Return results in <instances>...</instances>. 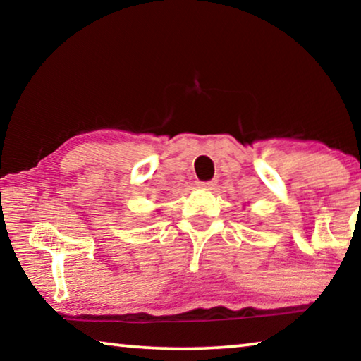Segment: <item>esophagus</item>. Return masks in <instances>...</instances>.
Returning a JSON list of instances; mask_svg holds the SVG:
<instances>
[{"label": "esophagus", "instance_id": "1", "mask_svg": "<svg viewBox=\"0 0 361 361\" xmlns=\"http://www.w3.org/2000/svg\"><path fill=\"white\" fill-rule=\"evenodd\" d=\"M216 185L215 180H210V181H199V186L204 188V190H212Z\"/></svg>", "mask_w": 361, "mask_h": 361}]
</instances>
